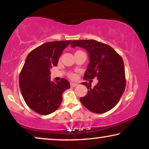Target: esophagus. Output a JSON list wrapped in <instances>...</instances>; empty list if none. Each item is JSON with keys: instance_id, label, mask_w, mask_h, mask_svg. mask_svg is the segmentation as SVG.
I'll list each match as a JSON object with an SVG mask.
<instances>
[{"instance_id": "obj_1", "label": "esophagus", "mask_w": 149, "mask_h": 149, "mask_svg": "<svg viewBox=\"0 0 149 149\" xmlns=\"http://www.w3.org/2000/svg\"><path fill=\"white\" fill-rule=\"evenodd\" d=\"M77 85H78V84H77V83H73V82H71L70 83V86L71 87H76Z\"/></svg>"}]
</instances>
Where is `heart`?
Returning a JSON list of instances; mask_svg holds the SVG:
<instances>
[{"label": "heart", "mask_w": 149, "mask_h": 149, "mask_svg": "<svg viewBox=\"0 0 149 149\" xmlns=\"http://www.w3.org/2000/svg\"><path fill=\"white\" fill-rule=\"evenodd\" d=\"M70 77H72V78H74V74H70Z\"/></svg>", "instance_id": "heart-1"}]
</instances>
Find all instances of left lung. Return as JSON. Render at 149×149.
Returning <instances> with one entry per match:
<instances>
[{
    "mask_svg": "<svg viewBox=\"0 0 149 149\" xmlns=\"http://www.w3.org/2000/svg\"><path fill=\"white\" fill-rule=\"evenodd\" d=\"M72 47H80L88 52L89 63L85 79L96 77L98 83L91 87V83H82L88 89L80 98L84 107L94 113H104L119 102L125 88L124 63L121 56L111 46L95 40L71 41Z\"/></svg>",
    "mask_w": 149,
    "mask_h": 149,
    "instance_id": "obj_1",
    "label": "left lung"
}]
</instances>
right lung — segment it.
Returning a JSON list of instances; mask_svg holds the SVG:
<instances>
[{
    "mask_svg": "<svg viewBox=\"0 0 149 149\" xmlns=\"http://www.w3.org/2000/svg\"><path fill=\"white\" fill-rule=\"evenodd\" d=\"M71 40L47 42L29 53L19 77V88L27 105L36 113L47 115L56 111L62 93L70 87L66 79L51 81L50 68L58 65L63 50Z\"/></svg>",
    "mask_w": 149,
    "mask_h": 149,
    "instance_id": "obj_1",
    "label": "right lung"
}]
</instances>
